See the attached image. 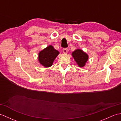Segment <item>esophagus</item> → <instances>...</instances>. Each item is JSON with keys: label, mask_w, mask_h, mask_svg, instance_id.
Here are the masks:
<instances>
[{"label": "esophagus", "mask_w": 121, "mask_h": 121, "mask_svg": "<svg viewBox=\"0 0 121 121\" xmlns=\"http://www.w3.org/2000/svg\"><path fill=\"white\" fill-rule=\"evenodd\" d=\"M62 51H63V52L64 53H66L68 52V49L67 48H63L62 49Z\"/></svg>", "instance_id": "esophagus-1"}]
</instances>
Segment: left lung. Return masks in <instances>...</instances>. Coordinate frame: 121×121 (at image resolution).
<instances>
[{
    "mask_svg": "<svg viewBox=\"0 0 121 121\" xmlns=\"http://www.w3.org/2000/svg\"><path fill=\"white\" fill-rule=\"evenodd\" d=\"M72 56L77 64L80 67H83L85 65L88 59V55L81 49H77L74 51L72 53Z\"/></svg>",
    "mask_w": 121,
    "mask_h": 121,
    "instance_id": "obj_1",
    "label": "left lung"
}]
</instances>
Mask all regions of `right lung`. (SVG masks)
<instances>
[{"mask_svg":"<svg viewBox=\"0 0 121 121\" xmlns=\"http://www.w3.org/2000/svg\"><path fill=\"white\" fill-rule=\"evenodd\" d=\"M59 53L58 50L55 49L52 46L50 45L39 53L38 60L43 66L49 67L52 65L53 61Z\"/></svg>","mask_w":121,"mask_h":121,"instance_id":"right-lung-1","label":"right lung"}]
</instances>
